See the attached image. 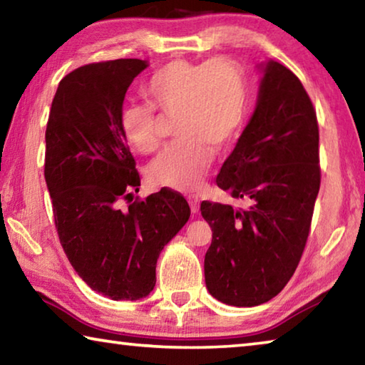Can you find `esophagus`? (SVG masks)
Listing matches in <instances>:
<instances>
[{
  "instance_id": "esophagus-1",
  "label": "esophagus",
  "mask_w": 365,
  "mask_h": 365,
  "mask_svg": "<svg viewBox=\"0 0 365 365\" xmlns=\"http://www.w3.org/2000/svg\"><path fill=\"white\" fill-rule=\"evenodd\" d=\"M188 205H190V209L193 214L200 211V200H197L196 196H188Z\"/></svg>"
}]
</instances>
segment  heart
<instances>
[{"mask_svg":"<svg viewBox=\"0 0 365 365\" xmlns=\"http://www.w3.org/2000/svg\"><path fill=\"white\" fill-rule=\"evenodd\" d=\"M150 104H128L120 128L135 150L153 153L160 145L164 119L175 120L178 138L153 160L148 175L159 187L196 190L211 169L214 150H227L242 128L246 109V78L230 59L207 63L170 61L145 86ZM160 110V114L155 113Z\"/></svg>","mask_w":365,"mask_h":365,"instance_id":"heart-1","label":"heart"}]
</instances>
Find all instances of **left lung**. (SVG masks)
<instances>
[{
  "mask_svg": "<svg viewBox=\"0 0 365 365\" xmlns=\"http://www.w3.org/2000/svg\"><path fill=\"white\" fill-rule=\"evenodd\" d=\"M261 66L255 113L215 178L248 207L201 202L212 230L206 287L215 299L238 307L267 302L292 279L320 188L319 123L311 98L285 66Z\"/></svg>",
  "mask_w": 365,
  "mask_h": 365,
  "instance_id": "left-lung-1",
  "label": "left lung"
}]
</instances>
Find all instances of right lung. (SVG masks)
<instances>
[{"mask_svg":"<svg viewBox=\"0 0 365 365\" xmlns=\"http://www.w3.org/2000/svg\"><path fill=\"white\" fill-rule=\"evenodd\" d=\"M146 67L115 59L72 71L59 82L46 123L45 180L59 242L80 279L114 301L153 292L160 251L190 217L187 200L170 188L120 209L140 187L122 104Z\"/></svg>","mask_w":365,"mask_h":365,"instance_id":"add662e5","label":"right lung"}]
</instances>
